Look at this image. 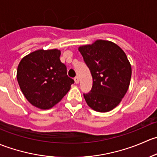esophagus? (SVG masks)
<instances>
[{
  "instance_id": "1",
  "label": "esophagus",
  "mask_w": 157,
  "mask_h": 157,
  "mask_svg": "<svg viewBox=\"0 0 157 157\" xmlns=\"http://www.w3.org/2000/svg\"><path fill=\"white\" fill-rule=\"evenodd\" d=\"M79 77L78 76H77V77H74V81H75V83H79Z\"/></svg>"
}]
</instances>
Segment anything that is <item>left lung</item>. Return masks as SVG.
I'll list each match as a JSON object with an SVG mask.
<instances>
[{"mask_svg": "<svg viewBox=\"0 0 157 157\" xmlns=\"http://www.w3.org/2000/svg\"><path fill=\"white\" fill-rule=\"evenodd\" d=\"M93 77V86L83 96L89 106L99 112L112 110L127 93L131 66L124 51L114 42L96 40L79 47Z\"/></svg>", "mask_w": 157, "mask_h": 157, "instance_id": "8db88e82", "label": "left lung"}]
</instances>
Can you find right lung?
Instances as JSON below:
<instances>
[{"label": "right lung", "mask_w": 157, "mask_h": 157, "mask_svg": "<svg viewBox=\"0 0 157 157\" xmlns=\"http://www.w3.org/2000/svg\"><path fill=\"white\" fill-rule=\"evenodd\" d=\"M58 49L35 51L22 58L17 78L26 99L34 106L49 109L62 99L74 80L67 75Z\"/></svg>", "instance_id": "obj_1"}]
</instances>
